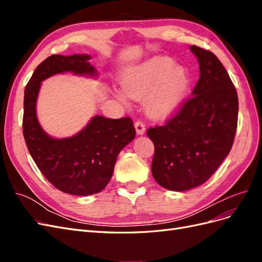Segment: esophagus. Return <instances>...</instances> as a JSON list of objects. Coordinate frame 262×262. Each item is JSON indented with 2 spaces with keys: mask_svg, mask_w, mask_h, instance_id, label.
<instances>
[{
  "mask_svg": "<svg viewBox=\"0 0 262 262\" xmlns=\"http://www.w3.org/2000/svg\"><path fill=\"white\" fill-rule=\"evenodd\" d=\"M134 128H136V132L138 136H142V134L145 133V125L143 122L137 121L136 123H134Z\"/></svg>",
  "mask_w": 262,
  "mask_h": 262,
  "instance_id": "1",
  "label": "esophagus"
}]
</instances>
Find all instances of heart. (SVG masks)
I'll return each instance as SVG.
<instances>
[{
    "label": "heart",
    "mask_w": 262,
    "mask_h": 262,
    "mask_svg": "<svg viewBox=\"0 0 262 262\" xmlns=\"http://www.w3.org/2000/svg\"><path fill=\"white\" fill-rule=\"evenodd\" d=\"M122 89H115L116 98L124 105L130 98H145L147 114L157 120H167L184 104L191 85L188 71L166 57H154L128 69L121 77Z\"/></svg>",
    "instance_id": "heart-1"
}]
</instances>
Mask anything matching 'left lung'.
<instances>
[{
  "mask_svg": "<svg viewBox=\"0 0 262 262\" xmlns=\"http://www.w3.org/2000/svg\"><path fill=\"white\" fill-rule=\"evenodd\" d=\"M200 77L179 113L163 126L147 130L155 153L152 173L158 185L186 191L207 181L232 148L238 118V97L216 55L190 46Z\"/></svg>",
  "mask_w": 262,
  "mask_h": 262,
  "instance_id": "obj_1",
  "label": "left lung"
}]
</instances>
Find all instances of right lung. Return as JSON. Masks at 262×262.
<instances>
[{
	"label": "right lung",
	"instance_id": "add662e5",
	"mask_svg": "<svg viewBox=\"0 0 262 262\" xmlns=\"http://www.w3.org/2000/svg\"><path fill=\"white\" fill-rule=\"evenodd\" d=\"M89 54H53L39 64L24 96L23 132L37 167L60 191L74 195L100 192L114 173L120 150L136 138L130 118L94 116L80 132L69 138H52L37 118V99L41 82L55 74L96 78L98 73Z\"/></svg>",
	"mask_w": 262,
	"mask_h": 262
}]
</instances>
